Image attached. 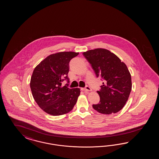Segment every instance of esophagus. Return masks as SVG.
Returning <instances> with one entry per match:
<instances>
[{"instance_id":"34e87169","label":"esophagus","mask_w":159,"mask_h":159,"mask_svg":"<svg viewBox=\"0 0 159 159\" xmlns=\"http://www.w3.org/2000/svg\"><path fill=\"white\" fill-rule=\"evenodd\" d=\"M82 90H83V91H85V92H91L92 91V89L90 87L86 86L85 88H84V89H82Z\"/></svg>"}]
</instances>
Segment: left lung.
<instances>
[{
  "label": "left lung",
  "mask_w": 159,
  "mask_h": 159,
  "mask_svg": "<svg viewBox=\"0 0 159 159\" xmlns=\"http://www.w3.org/2000/svg\"><path fill=\"white\" fill-rule=\"evenodd\" d=\"M91 64L97 77L101 76L104 82L97 91L100 100L93 104V108L103 114H115L124 107L132 89L130 72L125 65L114 53L103 48L83 52Z\"/></svg>",
  "instance_id": "8db88e82"
}]
</instances>
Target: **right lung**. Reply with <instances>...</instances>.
<instances>
[{
    "mask_svg": "<svg viewBox=\"0 0 159 159\" xmlns=\"http://www.w3.org/2000/svg\"><path fill=\"white\" fill-rule=\"evenodd\" d=\"M79 52H61L48 56L36 67L30 80L33 96L39 107L51 116L67 114L71 111L80 94L79 88L70 89L65 80L69 82L67 74L69 62Z\"/></svg>",
    "mask_w": 159,
    "mask_h": 159,
    "instance_id": "obj_1",
    "label": "right lung"
}]
</instances>
